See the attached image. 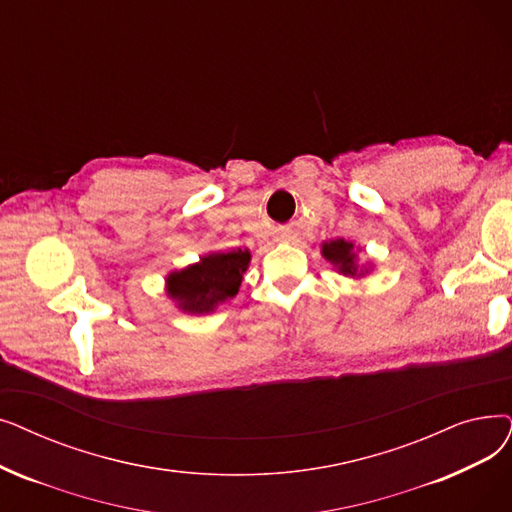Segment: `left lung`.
I'll list each match as a JSON object with an SVG mask.
<instances>
[{
	"mask_svg": "<svg viewBox=\"0 0 512 512\" xmlns=\"http://www.w3.org/2000/svg\"><path fill=\"white\" fill-rule=\"evenodd\" d=\"M322 255H324L326 261L335 265V268L343 276L360 278V276L368 274L366 268H360V265H358V257H355V251H353V242H347L343 238L324 242L322 244Z\"/></svg>",
	"mask_w": 512,
	"mask_h": 512,
	"instance_id": "left-lung-1",
	"label": "left lung"
}]
</instances>
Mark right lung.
<instances>
[{"mask_svg": "<svg viewBox=\"0 0 512 512\" xmlns=\"http://www.w3.org/2000/svg\"><path fill=\"white\" fill-rule=\"evenodd\" d=\"M249 261L251 253L247 249L209 253L198 263L171 272L167 276V295L188 314H209L219 303L236 297Z\"/></svg>", "mask_w": 512, "mask_h": 512, "instance_id": "obj_1", "label": "right lung"}]
</instances>
